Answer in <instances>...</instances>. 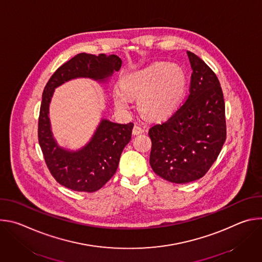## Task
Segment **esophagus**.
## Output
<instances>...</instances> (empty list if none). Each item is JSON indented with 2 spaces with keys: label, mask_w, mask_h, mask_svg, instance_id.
Returning a JSON list of instances; mask_svg holds the SVG:
<instances>
[{
  "label": "esophagus",
  "mask_w": 262,
  "mask_h": 262,
  "mask_svg": "<svg viewBox=\"0 0 262 262\" xmlns=\"http://www.w3.org/2000/svg\"><path fill=\"white\" fill-rule=\"evenodd\" d=\"M144 128L141 126V125H135L134 128H133V134L134 135H140L142 133H144Z\"/></svg>",
  "instance_id": "34e87169"
}]
</instances>
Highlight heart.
<instances>
[{
	"instance_id": "obj_1",
	"label": "heart",
	"mask_w": 262,
	"mask_h": 262,
	"mask_svg": "<svg viewBox=\"0 0 262 262\" xmlns=\"http://www.w3.org/2000/svg\"><path fill=\"white\" fill-rule=\"evenodd\" d=\"M182 69L173 64L156 63L125 76L114 89L117 106L127 108V96L138 97L139 108L149 118H163L177 107L185 90Z\"/></svg>"
}]
</instances>
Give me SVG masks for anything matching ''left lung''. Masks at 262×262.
I'll use <instances>...</instances> for the list:
<instances>
[{
    "label": "left lung",
    "mask_w": 262,
    "mask_h": 262,
    "mask_svg": "<svg viewBox=\"0 0 262 262\" xmlns=\"http://www.w3.org/2000/svg\"><path fill=\"white\" fill-rule=\"evenodd\" d=\"M193 69L190 94L166 120L152 125L150 166L174 183L203 177L226 140L225 102L215 73L197 55L186 52Z\"/></svg>",
    "instance_id": "8db88e82"
}]
</instances>
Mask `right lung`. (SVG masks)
Returning a JSON list of instances; mask_svg holds the SVG:
<instances>
[{
    "label": "right lung",
    "mask_w": 262,
    "mask_h": 262,
    "mask_svg": "<svg viewBox=\"0 0 262 262\" xmlns=\"http://www.w3.org/2000/svg\"><path fill=\"white\" fill-rule=\"evenodd\" d=\"M121 64L116 55L78 54L60 66L45 87L38 141L51 174L67 189L92 193L102 188L116 173L123 148L132 139L134 123L121 124L101 119L89 143L77 151L67 150L57 144L51 129L49 108L54 91L65 82L78 78L103 83L120 69Z\"/></svg>",
    "instance_id": "obj_1"
}]
</instances>
